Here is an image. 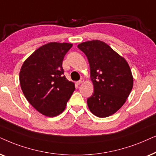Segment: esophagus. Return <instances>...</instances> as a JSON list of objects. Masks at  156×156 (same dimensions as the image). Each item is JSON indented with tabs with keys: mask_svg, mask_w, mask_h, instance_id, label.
<instances>
[{
	"mask_svg": "<svg viewBox=\"0 0 156 156\" xmlns=\"http://www.w3.org/2000/svg\"><path fill=\"white\" fill-rule=\"evenodd\" d=\"M83 82V79H80V80H78V81H77V82H76V84L78 85H78L81 84Z\"/></svg>",
	"mask_w": 156,
	"mask_h": 156,
	"instance_id": "34e87169",
	"label": "esophagus"
}]
</instances>
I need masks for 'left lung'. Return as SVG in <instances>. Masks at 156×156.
Instances as JSON below:
<instances>
[{"instance_id":"left-lung-1","label":"left lung","mask_w":156,"mask_h":156,"mask_svg":"<svg viewBox=\"0 0 156 156\" xmlns=\"http://www.w3.org/2000/svg\"><path fill=\"white\" fill-rule=\"evenodd\" d=\"M78 48L88 58L94 91L87 99L95 116L105 118L125 103L133 85L128 64L108 45L98 40L80 43Z\"/></svg>"}]
</instances>
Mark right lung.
<instances>
[{
    "label": "right lung",
    "mask_w": 156,
    "mask_h": 156,
    "mask_svg": "<svg viewBox=\"0 0 156 156\" xmlns=\"http://www.w3.org/2000/svg\"><path fill=\"white\" fill-rule=\"evenodd\" d=\"M71 43H48L24 61L19 78L22 91L31 105L48 117L61 114L75 90L64 76L63 61Z\"/></svg>",
    "instance_id": "obj_1"
}]
</instances>
